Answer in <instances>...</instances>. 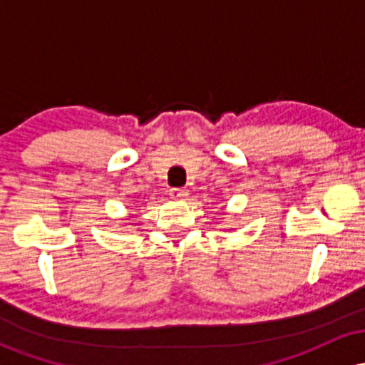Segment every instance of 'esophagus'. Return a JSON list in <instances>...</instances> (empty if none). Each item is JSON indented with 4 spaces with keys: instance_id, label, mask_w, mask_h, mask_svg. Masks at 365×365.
<instances>
[{
    "instance_id": "34e87169",
    "label": "esophagus",
    "mask_w": 365,
    "mask_h": 365,
    "mask_svg": "<svg viewBox=\"0 0 365 365\" xmlns=\"http://www.w3.org/2000/svg\"><path fill=\"white\" fill-rule=\"evenodd\" d=\"M187 195H188V190H185V188H171L170 190L171 199H185Z\"/></svg>"
}]
</instances>
